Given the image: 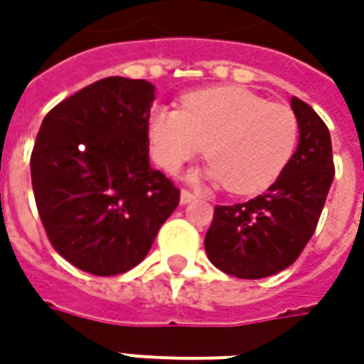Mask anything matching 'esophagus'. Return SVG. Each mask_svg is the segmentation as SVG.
<instances>
[{
	"instance_id": "34e87169",
	"label": "esophagus",
	"mask_w": 364,
	"mask_h": 364,
	"mask_svg": "<svg viewBox=\"0 0 364 364\" xmlns=\"http://www.w3.org/2000/svg\"><path fill=\"white\" fill-rule=\"evenodd\" d=\"M194 198H196V196H194L192 192H188V190H182V192H180V203H182V204L192 203Z\"/></svg>"
}]
</instances>
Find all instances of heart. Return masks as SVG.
<instances>
[{"instance_id": "heart-1", "label": "heart", "mask_w": 364, "mask_h": 364, "mask_svg": "<svg viewBox=\"0 0 364 364\" xmlns=\"http://www.w3.org/2000/svg\"><path fill=\"white\" fill-rule=\"evenodd\" d=\"M156 164L178 174L204 149L210 161L190 180L223 182L235 194L267 188L291 160L300 123L282 103L241 87H218L188 95L180 111L158 107L147 123Z\"/></svg>"}]
</instances>
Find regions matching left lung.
I'll return each mask as SVG.
<instances>
[{
	"mask_svg": "<svg viewBox=\"0 0 364 364\" xmlns=\"http://www.w3.org/2000/svg\"><path fill=\"white\" fill-rule=\"evenodd\" d=\"M289 105L300 123V139L284 172L255 198L217 206L204 237L210 263L241 279L269 277L298 259L314 235L334 178L326 123L298 97Z\"/></svg>",
	"mask_w": 364,
	"mask_h": 364,
	"instance_id": "1",
	"label": "left lung"
}]
</instances>
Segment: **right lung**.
Returning a JSON list of instances; mask_svg holds the SVG:
<instances>
[{
	"label": "right lung",
	"instance_id": "1",
	"mask_svg": "<svg viewBox=\"0 0 364 364\" xmlns=\"http://www.w3.org/2000/svg\"><path fill=\"white\" fill-rule=\"evenodd\" d=\"M156 87L109 77L44 117L30 170L52 247L92 275L129 272L146 259L180 192L149 166L147 121Z\"/></svg>",
	"mask_w": 364,
	"mask_h": 364
}]
</instances>
